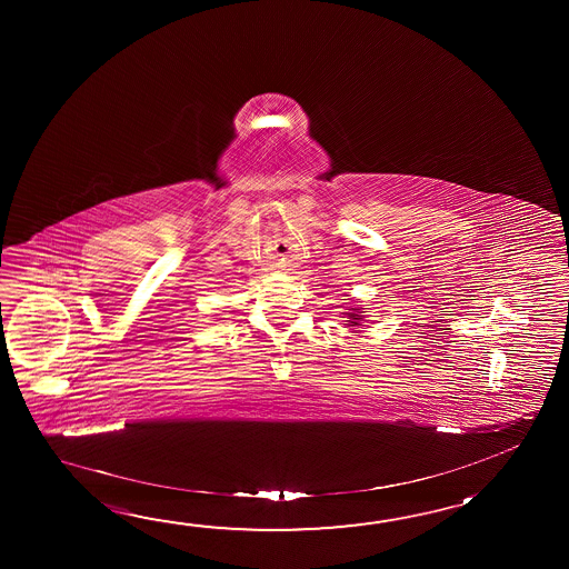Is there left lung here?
<instances>
[{
  "instance_id": "1",
  "label": "left lung",
  "mask_w": 569,
  "mask_h": 569,
  "mask_svg": "<svg viewBox=\"0 0 569 569\" xmlns=\"http://www.w3.org/2000/svg\"><path fill=\"white\" fill-rule=\"evenodd\" d=\"M349 317H353V321H351V323H353V326H359V323H357V321H361V319H363V317L357 316V313H351V316H349Z\"/></svg>"
}]
</instances>
